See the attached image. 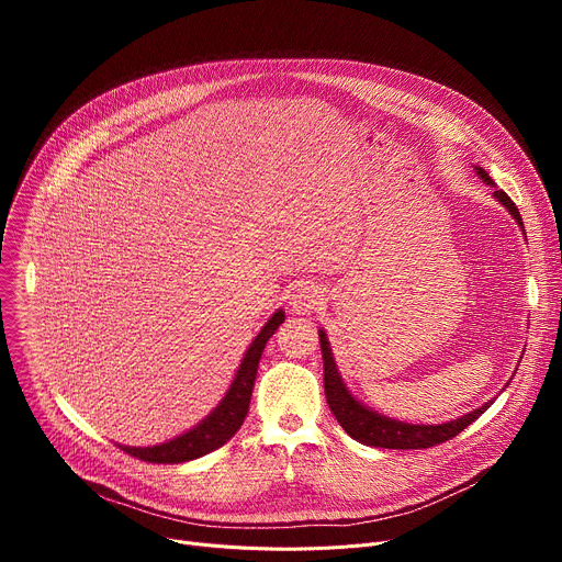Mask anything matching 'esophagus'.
Masks as SVG:
<instances>
[{
    "mask_svg": "<svg viewBox=\"0 0 562 562\" xmlns=\"http://www.w3.org/2000/svg\"><path fill=\"white\" fill-rule=\"evenodd\" d=\"M289 305L293 314H312L323 305V291L318 284L305 282L291 293Z\"/></svg>",
    "mask_w": 562,
    "mask_h": 562,
    "instance_id": "esophagus-1",
    "label": "esophagus"
}]
</instances>
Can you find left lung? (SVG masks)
<instances>
[{
	"instance_id": "1",
	"label": "left lung",
	"mask_w": 562,
	"mask_h": 562,
	"mask_svg": "<svg viewBox=\"0 0 562 562\" xmlns=\"http://www.w3.org/2000/svg\"><path fill=\"white\" fill-rule=\"evenodd\" d=\"M476 172L481 175V180L487 182L490 187H494L492 177L476 166ZM494 198L506 206V210L513 214V218L519 223V227H524L521 216L517 212L515 202L508 198L506 191H501L494 187ZM318 339H321V352H323V387H326V401L333 409L335 419L339 422V426L352 437L362 441L367 447H378V449H430L441 445L451 437H456L458 432H462L471 422H476L483 412L492 405L485 403L479 409L469 412V415L447 422V424H435V426H424V424H405V422H396L390 419L385 415H378L371 407L362 405L356 396H352L344 380L337 371L335 358H333V348L330 341L326 337V333L318 330Z\"/></svg>"
}]
</instances>
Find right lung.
<instances>
[{
  "instance_id": "1",
  "label": "right lung",
  "mask_w": 562,
  "mask_h": 562,
  "mask_svg": "<svg viewBox=\"0 0 562 562\" xmlns=\"http://www.w3.org/2000/svg\"><path fill=\"white\" fill-rule=\"evenodd\" d=\"M284 321V312L278 310L266 326L259 330L250 348L246 350V356L241 360L239 371H236L232 385L225 394V398L216 405L210 417L202 419L195 428L189 432L175 437L170 441H164V445L157 447H121L125 453L145 460V462H155V464H177V462H189L195 458H202L206 453H212L221 449L234 432L244 426V419L248 415L250 407V396L255 387V378H257V367L261 360V352L266 341L273 337V333L280 328V323Z\"/></svg>"
}]
</instances>
